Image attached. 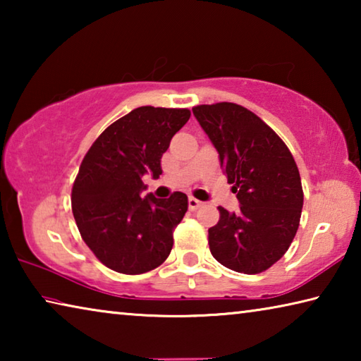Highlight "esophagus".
Returning a JSON list of instances; mask_svg holds the SVG:
<instances>
[{"label":"esophagus","instance_id":"esophagus-1","mask_svg":"<svg viewBox=\"0 0 361 361\" xmlns=\"http://www.w3.org/2000/svg\"><path fill=\"white\" fill-rule=\"evenodd\" d=\"M188 204H189V209L191 210H197L200 205H202L204 202H200L199 199H194V197H189V200H188Z\"/></svg>","mask_w":361,"mask_h":361}]
</instances>
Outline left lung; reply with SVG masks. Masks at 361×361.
Returning <instances> with one entry per match:
<instances>
[{"label": "left lung", "instance_id": "1", "mask_svg": "<svg viewBox=\"0 0 361 361\" xmlns=\"http://www.w3.org/2000/svg\"><path fill=\"white\" fill-rule=\"evenodd\" d=\"M215 146L224 175L239 199V212L218 207L209 229L210 252L224 267L259 274L282 258L295 239L302 186L290 149L258 116L235 103L192 108Z\"/></svg>", "mask_w": 361, "mask_h": 361}]
</instances>
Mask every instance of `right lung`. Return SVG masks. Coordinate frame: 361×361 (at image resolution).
Segmentation results:
<instances>
[{
    "label": "right lung",
    "instance_id": "obj_1",
    "mask_svg": "<svg viewBox=\"0 0 361 361\" xmlns=\"http://www.w3.org/2000/svg\"><path fill=\"white\" fill-rule=\"evenodd\" d=\"M189 116V109L180 108L132 109L103 130L82 159L71 191L73 216L82 240L116 272L152 271L172 252L188 195L142 197V178H159L162 154Z\"/></svg>",
    "mask_w": 361,
    "mask_h": 361
}]
</instances>
